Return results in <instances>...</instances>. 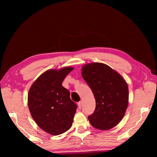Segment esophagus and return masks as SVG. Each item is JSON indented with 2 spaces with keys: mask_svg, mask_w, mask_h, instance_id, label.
I'll return each instance as SVG.
<instances>
[{
  "mask_svg": "<svg viewBox=\"0 0 157 157\" xmlns=\"http://www.w3.org/2000/svg\"><path fill=\"white\" fill-rule=\"evenodd\" d=\"M78 109H81V107H82V103H81V101H79V102H78Z\"/></svg>",
  "mask_w": 157,
  "mask_h": 157,
  "instance_id": "obj_1",
  "label": "esophagus"
}]
</instances>
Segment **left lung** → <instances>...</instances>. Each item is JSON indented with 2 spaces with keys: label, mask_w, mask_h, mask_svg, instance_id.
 <instances>
[{
  "label": "left lung",
  "mask_w": 157,
  "mask_h": 157,
  "mask_svg": "<svg viewBox=\"0 0 157 157\" xmlns=\"http://www.w3.org/2000/svg\"><path fill=\"white\" fill-rule=\"evenodd\" d=\"M82 77L92 89L96 109L88 117L91 125L101 130H110L124 117L128 105V86L115 70L102 63H90L82 67Z\"/></svg>",
  "instance_id": "8db88e82"
}]
</instances>
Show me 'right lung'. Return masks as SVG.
<instances>
[{"label": "right lung", "mask_w": 157, "mask_h": 157, "mask_svg": "<svg viewBox=\"0 0 157 157\" xmlns=\"http://www.w3.org/2000/svg\"><path fill=\"white\" fill-rule=\"evenodd\" d=\"M72 67L49 69L33 83L28 94L31 115L42 130L58 136L70 129L77 105L70 98L69 91L62 86Z\"/></svg>", "instance_id": "right-lung-1"}]
</instances>
